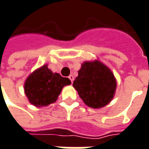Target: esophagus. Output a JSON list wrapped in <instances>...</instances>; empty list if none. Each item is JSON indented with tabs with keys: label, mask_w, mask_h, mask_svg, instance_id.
<instances>
[{
	"label": "esophagus",
	"mask_w": 149,
	"mask_h": 149,
	"mask_svg": "<svg viewBox=\"0 0 149 149\" xmlns=\"http://www.w3.org/2000/svg\"><path fill=\"white\" fill-rule=\"evenodd\" d=\"M68 77H69V79L71 80V82L72 83V82H73V80H74V77H73V75H70Z\"/></svg>",
	"instance_id": "obj_1"
}]
</instances>
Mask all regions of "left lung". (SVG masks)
I'll list each match as a JSON object with an SVG mask.
<instances>
[{
    "instance_id": "obj_1",
    "label": "left lung",
    "mask_w": 149,
    "mask_h": 149,
    "mask_svg": "<svg viewBox=\"0 0 149 149\" xmlns=\"http://www.w3.org/2000/svg\"><path fill=\"white\" fill-rule=\"evenodd\" d=\"M116 85L111 70L99 60H94L83 62L72 86L86 105L100 109L113 100Z\"/></svg>"
}]
</instances>
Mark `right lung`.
Returning a JSON list of instances; mask_svg holds the SVG:
<instances>
[{"instance_id": "1", "label": "right lung", "mask_w": 149, "mask_h": 149, "mask_svg": "<svg viewBox=\"0 0 149 149\" xmlns=\"http://www.w3.org/2000/svg\"><path fill=\"white\" fill-rule=\"evenodd\" d=\"M67 77L52 72L45 64L33 71L24 83V93L29 103L36 107L48 106L57 100L62 88L70 85Z\"/></svg>"}]
</instances>
